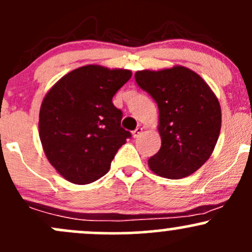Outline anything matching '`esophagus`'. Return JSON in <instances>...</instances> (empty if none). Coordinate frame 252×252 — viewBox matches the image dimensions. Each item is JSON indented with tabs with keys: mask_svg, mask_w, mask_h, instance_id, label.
I'll return each instance as SVG.
<instances>
[{
	"mask_svg": "<svg viewBox=\"0 0 252 252\" xmlns=\"http://www.w3.org/2000/svg\"><path fill=\"white\" fill-rule=\"evenodd\" d=\"M141 134H142V128H136L133 131V136L134 137H139Z\"/></svg>",
	"mask_w": 252,
	"mask_h": 252,
	"instance_id": "esophagus-1",
	"label": "esophagus"
}]
</instances>
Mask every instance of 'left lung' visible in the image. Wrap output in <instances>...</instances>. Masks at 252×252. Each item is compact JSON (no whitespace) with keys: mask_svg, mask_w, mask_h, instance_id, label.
I'll return each instance as SVG.
<instances>
[{"mask_svg":"<svg viewBox=\"0 0 252 252\" xmlns=\"http://www.w3.org/2000/svg\"><path fill=\"white\" fill-rule=\"evenodd\" d=\"M135 81L157 102L160 150L148 159L155 174L182 179L210 158L221 130L216 95L198 73L185 66L142 70Z\"/></svg>","mask_w":252,"mask_h":252,"instance_id":"1","label":"left lung"}]
</instances>
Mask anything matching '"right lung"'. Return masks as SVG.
Instances as JSON below:
<instances>
[{
  "instance_id": "1",
  "label": "right lung",
  "mask_w": 252,
  "mask_h": 252,
  "mask_svg": "<svg viewBox=\"0 0 252 252\" xmlns=\"http://www.w3.org/2000/svg\"><path fill=\"white\" fill-rule=\"evenodd\" d=\"M131 71L87 65L62 77L47 93L38 130L47 159L76 185L96 181L110 170L119 147L131 136L121 126L123 113L113 95Z\"/></svg>"
}]
</instances>
